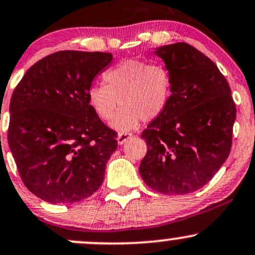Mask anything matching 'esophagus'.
<instances>
[{
  "label": "esophagus",
  "instance_id": "esophagus-1",
  "mask_svg": "<svg viewBox=\"0 0 255 255\" xmlns=\"http://www.w3.org/2000/svg\"><path fill=\"white\" fill-rule=\"evenodd\" d=\"M130 136H132V134L130 133H120L119 136H117V141H119L120 145H122V144H125V142L127 141Z\"/></svg>",
  "mask_w": 255,
  "mask_h": 255
}]
</instances>
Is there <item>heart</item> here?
Here are the masks:
<instances>
[{
    "mask_svg": "<svg viewBox=\"0 0 255 255\" xmlns=\"http://www.w3.org/2000/svg\"><path fill=\"white\" fill-rule=\"evenodd\" d=\"M104 83L89 87L87 98L91 108L103 121L113 117L111 126L120 132L134 129L142 122L161 116L173 92L170 71L162 64L141 59H125L105 71Z\"/></svg>",
    "mask_w": 255,
    "mask_h": 255,
    "instance_id": "heart-1",
    "label": "heart"
}]
</instances>
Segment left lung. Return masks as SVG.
Segmentation results:
<instances>
[{
    "mask_svg": "<svg viewBox=\"0 0 255 255\" xmlns=\"http://www.w3.org/2000/svg\"><path fill=\"white\" fill-rule=\"evenodd\" d=\"M170 71L166 110L142 130L147 145L139 172L152 190L186 195L205 186L229 157L236 105L217 65L185 42L156 50Z\"/></svg>",
    "mask_w": 255,
    "mask_h": 255,
    "instance_id": "obj_1",
    "label": "left lung"
}]
</instances>
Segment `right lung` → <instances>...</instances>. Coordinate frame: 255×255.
<instances>
[{
  "mask_svg": "<svg viewBox=\"0 0 255 255\" xmlns=\"http://www.w3.org/2000/svg\"><path fill=\"white\" fill-rule=\"evenodd\" d=\"M111 60L110 53L60 50L33 64L14 89L8 144L24 185L46 202H78L103 184L117 133L87 92Z\"/></svg>",
  "mask_w": 255,
  "mask_h": 255,
  "instance_id": "add662e5",
  "label": "right lung"
}]
</instances>
